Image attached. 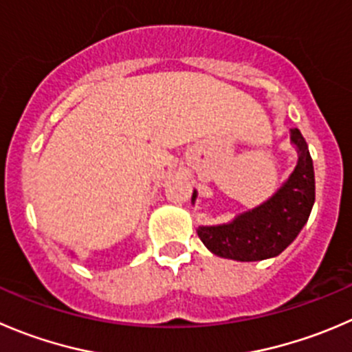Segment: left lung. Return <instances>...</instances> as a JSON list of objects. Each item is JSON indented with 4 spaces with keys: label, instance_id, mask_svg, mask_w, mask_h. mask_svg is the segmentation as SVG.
I'll use <instances>...</instances> for the list:
<instances>
[{
    "label": "left lung",
    "instance_id": "obj_1",
    "mask_svg": "<svg viewBox=\"0 0 352 352\" xmlns=\"http://www.w3.org/2000/svg\"><path fill=\"white\" fill-rule=\"evenodd\" d=\"M291 144L298 151V165L267 201L235 214L227 223L196 228L213 254L235 261H261L278 256L298 237L315 204V170L299 129H291ZM196 197L194 189L190 203H196Z\"/></svg>",
    "mask_w": 352,
    "mask_h": 352
}]
</instances>
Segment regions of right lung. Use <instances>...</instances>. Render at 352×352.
<instances>
[{
	"label": "right lung",
	"instance_id": "1",
	"mask_svg": "<svg viewBox=\"0 0 352 352\" xmlns=\"http://www.w3.org/2000/svg\"><path fill=\"white\" fill-rule=\"evenodd\" d=\"M74 256H75V254H74Z\"/></svg>",
	"mask_w": 352,
	"mask_h": 352
}]
</instances>
